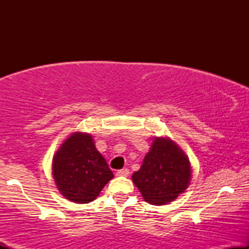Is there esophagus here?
<instances>
[{
  "instance_id": "34e87169",
  "label": "esophagus",
  "mask_w": 249,
  "mask_h": 249,
  "mask_svg": "<svg viewBox=\"0 0 249 249\" xmlns=\"http://www.w3.org/2000/svg\"><path fill=\"white\" fill-rule=\"evenodd\" d=\"M117 176L118 177H127L128 174H130V171L127 170V168H122V170H118L117 171Z\"/></svg>"
}]
</instances>
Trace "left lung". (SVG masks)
<instances>
[{
  "mask_svg": "<svg viewBox=\"0 0 249 249\" xmlns=\"http://www.w3.org/2000/svg\"><path fill=\"white\" fill-rule=\"evenodd\" d=\"M191 179V165L186 154L170 139L156 138L145 156L141 170L132 180L145 201L165 205L186 190Z\"/></svg>",
  "mask_w": 249,
  "mask_h": 249,
  "instance_id": "obj_1",
  "label": "left lung"
}]
</instances>
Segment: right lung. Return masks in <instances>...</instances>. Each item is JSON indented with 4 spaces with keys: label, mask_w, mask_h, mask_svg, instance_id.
I'll return each mask as SVG.
<instances>
[{
    "label": "right lung",
    "mask_w": 249,
    "mask_h": 249,
    "mask_svg": "<svg viewBox=\"0 0 249 249\" xmlns=\"http://www.w3.org/2000/svg\"><path fill=\"white\" fill-rule=\"evenodd\" d=\"M53 174L63 196L79 204L95 200L113 178L92 137L81 132L71 134L57 151L53 160Z\"/></svg>",
    "instance_id": "1"
}]
</instances>
